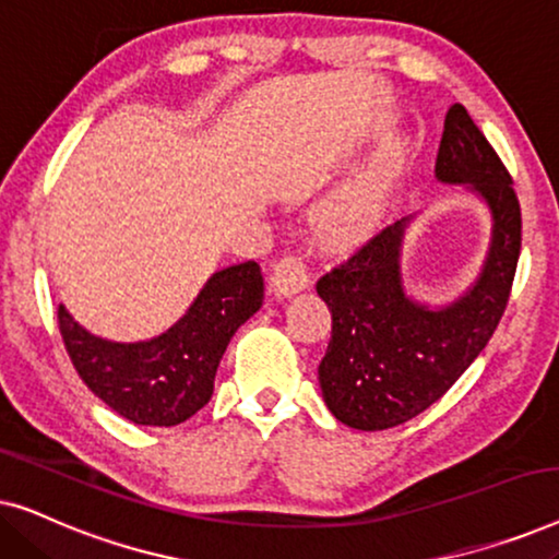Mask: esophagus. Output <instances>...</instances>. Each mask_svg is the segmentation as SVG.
<instances>
[{"label": "esophagus", "mask_w": 559, "mask_h": 559, "mask_svg": "<svg viewBox=\"0 0 559 559\" xmlns=\"http://www.w3.org/2000/svg\"><path fill=\"white\" fill-rule=\"evenodd\" d=\"M308 287V272L297 257H285L280 264H274L270 274V289L277 297H293Z\"/></svg>", "instance_id": "obj_1"}]
</instances>
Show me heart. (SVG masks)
<instances>
[{
	"label": "heart",
	"mask_w": 559,
	"mask_h": 559,
	"mask_svg": "<svg viewBox=\"0 0 559 559\" xmlns=\"http://www.w3.org/2000/svg\"><path fill=\"white\" fill-rule=\"evenodd\" d=\"M404 170V150L386 144L335 193L312 211V234L323 249L343 251L369 239L384 224Z\"/></svg>",
	"instance_id": "heart-1"
}]
</instances>
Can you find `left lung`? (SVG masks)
Masks as SVG:
<instances>
[{"mask_svg":"<svg viewBox=\"0 0 559 559\" xmlns=\"http://www.w3.org/2000/svg\"><path fill=\"white\" fill-rule=\"evenodd\" d=\"M435 178L476 195L491 216L486 259L463 295L427 305L407 293L404 239L417 216L386 226L318 280L333 318L318 366L320 392L333 417L354 430H389L438 402L476 361L507 310L522 211L511 175L461 104L445 114Z\"/></svg>","mask_w":559,"mask_h":559,"instance_id":"obj_1","label":"left lung"}]
</instances>
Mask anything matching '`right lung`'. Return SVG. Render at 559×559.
Returning <instances> with one entry per match:
<instances>
[{
  "label": "right lung",
  "instance_id": "obj_1",
  "mask_svg": "<svg viewBox=\"0 0 559 559\" xmlns=\"http://www.w3.org/2000/svg\"><path fill=\"white\" fill-rule=\"evenodd\" d=\"M257 262L211 274L178 323L147 341L119 343L75 323L58 308L66 350L91 392L134 425L173 427L205 407L234 333L262 308Z\"/></svg>",
  "mask_w": 559,
  "mask_h": 559
}]
</instances>
